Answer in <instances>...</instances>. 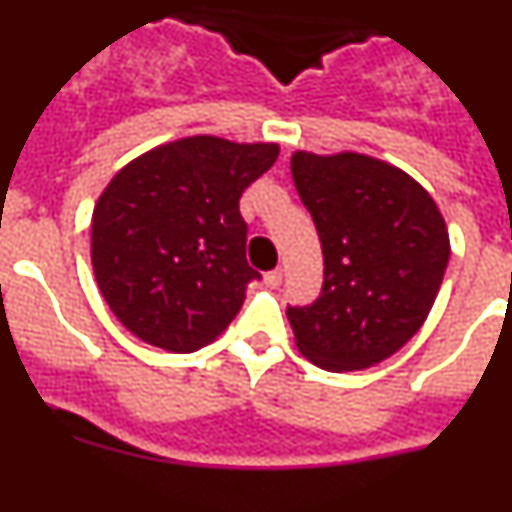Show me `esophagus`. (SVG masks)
I'll return each mask as SVG.
<instances>
[{
    "mask_svg": "<svg viewBox=\"0 0 512 512\" xmlns=\"http://www.w3.org/2000/svg\"><path fill=\"white\" fill-rule=\"evenodd\" d=\"M264 282L269 284V287H279V284H282V269L269 271V274H266V277H264Z\"/></svg>",
    "mask_w": 512,
    "mask_h": 512,
    "instance_id": "1",
    "label": "esophagus"
}]
</instances>
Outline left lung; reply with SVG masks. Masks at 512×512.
<instances>
[{
    "label": "left lung",
    "mask_w": 512,
    "mask_h": 512,
    "mask_svg": "<svg viewBox=\"0 0 512 512\" xmlns=\"http://www.w3.org/2000/svg\"><path fill=\"white\" fill-rule=\"evenodd\" d=\"M292 179L323 248V289L287 307L297 348L325 372H356L400 351L425 323L449 266L431 194L361 156H292Z\"/></svg>",
    "instance_id": "1"
}]
</instances>
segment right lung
Segmentation results:
<instances>
[{
	"label": "right lung",
	"instance_id": "obj_1",
	"mask_svg": "<svg viewBox=\"0 0 512 512\" xmlns=\"http://www.w3.org/2000/svg\"><path fill=\"white\" fill-rule=\"evenodd\" d=\"M277 156L274 143L194 135L117 171L94 207L92 266L133 336L192 354L228 328L259 277L238 202Z\"/></svg>",
	"mask_w": 512,
	"mask_h": 512
}]
</instances>
